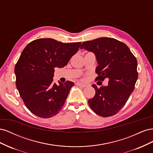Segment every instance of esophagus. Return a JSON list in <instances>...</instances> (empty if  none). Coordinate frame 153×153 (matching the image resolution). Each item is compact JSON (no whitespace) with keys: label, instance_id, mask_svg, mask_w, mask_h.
Here are the masks:
<instances>
[{"label":"esophagus","instance_id":"1","mask_svg":"<svg viewBox=\"0 0 153 153\" xmlns=\"http://www.w3.org/2000/svg\"><path fill=\"white\" fill-rule=\"evenodd\" d=\"M76 85H78V86H80V87H81L82 88H84V87H86V85H85L84 84H82V83H80V82H76Z\"/></svg>","mask_w":153,"mask_h":153}]
</instances>
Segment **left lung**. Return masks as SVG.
Here are the masks:
<instances>
[{
  "instance_id": "1",
  "label": "left lung",
  "mask_w": 153,
  "mask_h": 153,
  "mask_svg": "<svg viewBox=\"0 0 153 153\" xmlns=\"http://www.w3.org/2000/svg\"><path fill=\"white\" fill-rule=\"evenodd\" d=\"M80 48L96 55L98 64L96 80L108 78L106 86L98 88L92 85L96 94L88 103L96 114L112 116L121 110L135 89L138 78L137 59L126 45L112 38L85 41Z\"/></svg>"
}]
</instances>
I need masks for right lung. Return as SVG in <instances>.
Listing matches in <instances>:
<instances>
[{
	"instance_id": "add662e5",
	"label": "right lung",
	"mask_w": 153,
	"mask_h": 153,
	"mask_svg": "<svg viewBox=\"0 0 153 153\" xmlns=\"http://www.w3.org/2000/svg\"><path fill=\"white\" fill-rule=\"evenodd\" d=\"M80 45L41 38L31 41L23 50L15 67L16 85L32 114L50 118L61 110L74 83H53L54 68L65 66Z\"/></svg>"
}]
</instances>
